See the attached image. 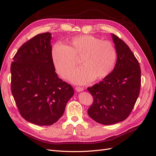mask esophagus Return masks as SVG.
Wrapping results in <instances>:
<instances>
[{
	"label": "esophagus",
	"instance_id": "34e87169",
	"mask_svg": "<svg viewBox=\"0 0 156 156\" xmlns=\"http://www.w3.org/2000/svg\"><path fill=\"white\" fill-rule=\"evenodd\" d=\"M75 90H76L77 92H82L83 90H84V88L83 87H77L76 88H75Z\"/></svg>",
	"mask_w": 156,
	"mask_h": 156
}]
</instances>
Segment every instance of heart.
Instances as JSON below:
<instances>
[{"label":"heart","mask_w":156,"mask_h":156,"mask_svg":"<svg viewBox=\"0 0 156 156\" xmlns=\"http://www.w3.org/2000/svg\"><path fill=\"white\" fill-rule=\"evenodd\" d=\"M69 46L57 41L51 49V58L61 76L64 77L77 64L76 56H81L83 65L73 70L68 79L75 84H84L94 79H101L114 69L117 51L109 41L92 35H81L71 37Z\"/></svg>","instance_id":"obj_1"}]
</instances>
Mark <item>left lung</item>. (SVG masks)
<instances>
[{"instance_id": "8db88e82", "label": "left lung", "mask_w": 156, "mask_h": 156, "mask_svg": "<svg viewBox=\"0 0 156 156\" xmlns=\"http://www.w3.org/2000/svg\"><path fill=\"white\" fill-rule=\"evenodd\" d=\"M117 51L112 72L87 90L94 98L89 116L99 124L111 125L126 120L139 95L141 72L137 59L127 45L112 34Z\"/></svg>"}]
</instances>
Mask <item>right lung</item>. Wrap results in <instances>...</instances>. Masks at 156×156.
Here are the masks:
<instances>
[{
    "instance_id": "add662e5",
    "label": "right lung",
    "mask_w": 156,
    "mask_h": 156,
    "mask_svg": "<svg viewBox=\"0 0 156 156\" xmlns=\"http://www.w3.org/2000/svg\"><path fill=\"white\" fill-rule=\"evenodd\" d=\"M51 34H39L23 44L11 64V90L21 115L38 126H50L64 114L74 94L58 78L51 58Z\"/></svg>"
}]
</instances>
